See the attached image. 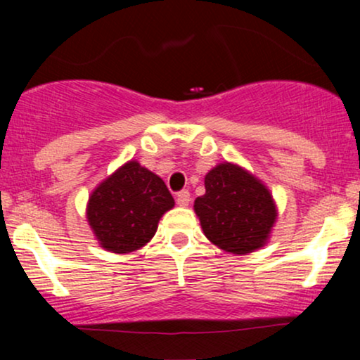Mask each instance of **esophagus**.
Returning a JSON list of instances; mask_svg holds the SVG:
<instances>
[{
    "mask_svg": "<svg viewBox=\"0 0 360 360\" xmlns=\"http://www.w3.org/2000/svg\"><path fill=\"white\" fill-rule=\"evenodd\" d=\"M190 201H191V195L188 190L179 191V195H176V203H179L180 206H188Z\"/></svg>",
    "mask_w": 360,
    "mask_h": 360,
    "instance_id": "1",
    "label": "esophagus"
}]
</instances>
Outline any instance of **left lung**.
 <instances>
[{
  "label": "left lung",
  "mask_w": 360,
  "mask_h": 360,
  "mask_svg": "<svg viewBox=\"0 0 360 360\" xmlns=\"http://www.w3.org/2000/svg\"><path fill=\"white\" fill-rule=\"evenodd\" d=\"M205 188L206 193L195 200V211L206 238L233 254L262 248L277 218L269 190L228 162L206 174Z\"/></svg>",
  "instance_id": "obj_1"
}]
</instances>
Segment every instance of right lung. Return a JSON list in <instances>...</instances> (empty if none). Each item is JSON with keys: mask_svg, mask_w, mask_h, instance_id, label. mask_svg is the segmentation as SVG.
Listing matches in <instances>:
<instances>
[{"mask_svg": "<svg viewBox=\"0 0 360 360\" xmlns=\"http://www.w3.org/2000/svg\"><path fill=\"white\" fill-rule=\"evenodd\" d=\"M174 205L164 180L131 160L93 191L86 216L101 248L126 254L149 243Z\"/></svg>", "mask_w": 360, "mask_h": 360, "instance_id": "1", "label": "right lung"}]
</instances>
